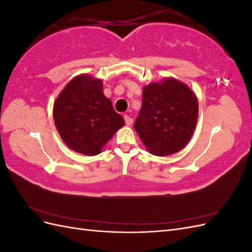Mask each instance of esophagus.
I'll use <instances>...</instances> for the list:
<instances>
[{
    "label": "esophagus",
    "instance_id": "1",
    "mask_svg": "<svg viewBox=\"0 0 252 252\" xmlns=\"http://www.w3.org/2000/svg\"><path fill=\"white\" fill-rule=\"evenodd\" d=\"M124 120H125V123H126L127 126H130L132 124V122H133L132 118L127 116V114H126V116H124Z\"/></svg>",
    "mask_w": 252,
    "mask_h": 252
}]
</instances>
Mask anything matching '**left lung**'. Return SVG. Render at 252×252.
<instances>
[{"mask_svg": "<svg viewBox=\"0 0 252 252\" xmlns=\"http://www.w3.org/2000/svg\"><path fill=\"white\" fill-rule=\"evenodd\" d=\"M199 103L186 84L173 78L143 88L134 129L151 155L165 157L184 148L196 126Z\"/></svg>", "mask_w": 252, "mask_h": 252, "instance_id": "left-lung-1", "label": "left lung"}]
</instances>
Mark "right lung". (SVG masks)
Listing matches in <instances>:
<instances>
[{
    "label": "right lung",
    "mask_w": 252,
    "mask_h": 252,
    "mask_svg": "<svg viewBox=\"0 0 252 252\" xmlns=\"http://www.w3.org/2000/svg\"><path fill=\"white\" fill-rule=\"evenodd\" d=\"M53 120L63 142L85 156H96L125 124L103 93V83L80 74L67 84L53 105Z\"/></svg>",
    "instance_id": "1"
}]
</instances>
